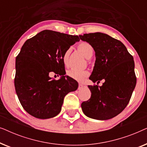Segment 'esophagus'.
<instances>
[{
  "instance_id": "34e87169",
  "label": "esophagus",
  "mask_w": 147,
  "mask_h": 147,
  "mask_svg": "<svg viewBox=\"0 0 147 147\" xmlns=\"http://www.w3.org/2000/svg\"><path fill=\"white\" fill-rule=\"evenodd\" d=\"M83 88H84V86L82 85V84H79V86H78V89L81 90Z\"/></svg>"
}]
</instances>
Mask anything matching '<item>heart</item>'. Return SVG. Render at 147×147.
Here are the masks:
<instances>
[{
  "label": "heart",
  "mask_w": 147,
  "mask_h": 147,
  "mask_svg": "<svg viewBox=\"0 0 147 147\" xmlns=\"http://www.w3.org/2000/svg\"><path fill=\"white\" fill-rule=\"evenodd\" d=\"M78 49L82 52L86 58L90 59L93 55L94 49L92 46L87 42H81L78 46ZM70 53V49L66 50L63 55V62L65 65L69 63V56ZM67 74L70 78L77 80L78 82H84L89 76V71L87 70H78L74 68L70 69L67 71Z\"/></svg>",
  "instance_id": "obj_1"
}]
</instances>
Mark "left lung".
I'll use <instances>...</instances> for the list:
<instances>
[{"label": "left lung", "instance_id": "8db88e82", "mask_svg": "<svg viewBox=\"0 0 147 147\" xmlns=\"http://www.w3.org/2000/svg\"><path fill=\"white\" fill-rule=\"evenodd\" d=\"M92 46L96 61L90 77L94 83L104 80L102 86H88L91 97L82 103L86 116L104 120L119 114L131 98L136 86L133 57L121 41L107 34L94 33L79 35Z\"/></svg>", "mask_w": 147, "mask_h": 147}]
</instances>
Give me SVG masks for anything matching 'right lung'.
Segmentation results:
<instances>
[{"mask_svg":"<svg viewBox=\"0 0 147 147\" xmlns=\"http://www.w3.org/2000/svg\"><path fill=\"white\" fill-rule=\"evenodd\" d=\"M79 41L77 35L44 30L22 46L16 57L15 87L22 106L31 116L40 119L55 117L61 112L65 95L78 89V82L65 76L63 55ZM52 71L61 78L52 79Z\"/></svg>","mask_w":147,"mask_h":147,"instance_id":"add662e5","label":"right lung"}]
</instances>
